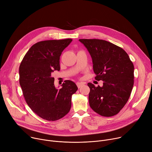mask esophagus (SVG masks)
I'll return each mask as SVG.
<instances>
[{
	"instance_id": "esophagus-1",
	"label": "esophagus",
	"mask_w": 152,
	"mask_h": 152,
	"mask_svg": "<svg viewBox=\"0 0 152 152\" xmlns=\"http://www.w3.org/2000/svg\"><path fill=\"white\" fill-rule=\"evenodd\" d=\"M84 83H83V82H77V86H78V88H81L83 85H84Z\"/></svg>"
}]
</instances>
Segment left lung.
I'll return each mask as SVG.
<instances>
[{"instance_id":"left-lung-1","label":"left lung","mask_w":152,"mask_h":152,"mask_svg":"<svg viewBox=\"0 0 152 152\" xmlns=\"http://www.w3.org/2000/svg\"><path fill=\"white\" fill-rule=\"evenodd\" d=\"M91 56L97 81L103 86L90 88L91 108L104 117L117 115L125 105L134 85V65L126 52L121 47L104 40L79 39Z\"/></svg>"}]
</instances>
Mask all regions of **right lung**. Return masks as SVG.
Returning <instances> with one entry per match:
<instances>
[{"label": "right lung", "instance_id": "1", "mask_svg": "<svg viewBox=\"0 0 152 152\" xmlns=\"http://www.w3.org/2000/svg\"><path fill=\"white\" fill-rule=\"evenodd\" d=\"M72 40H51L35 43L26 53L19 69L20 84L31 110L42 118L56 121L71 108L72 96L78 90L75 83L66 80L62 88L54 85L52 72L60 70L62 52Z\"/></svg>", "mask_w": 152, "mask_h": 152}]
</instances>
